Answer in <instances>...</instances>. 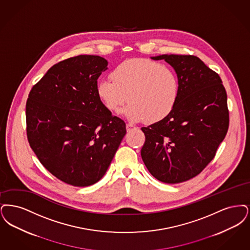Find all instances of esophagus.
<instances>
[{"mask_svg":"<svg viewBox=\"0 0 250 250\" xmlns=\"http://www.w3.org/2000/svg\"><path fill=\"white\" fill-rule=\"evenodd\" d=\"M126 128H127V131H130V130H135V129H136V127H134L133 125H131L130 123H128V124L126 125Z\"/></svg>","mask_w":250,"mask_h":250,"instance_id":"obj_1","label":"esophagus"}]
</instances>
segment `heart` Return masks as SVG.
<instances>
[{
  "instance_id": "b5f03b06",
  "label": "heart",
  "mask_w": 250,
  "mask_h": 250,
  "mask_svg": "<svg viewBox=\"0 0 250 250\" xmlns=\"http://www.w3.org/2000/svg\"><path fill=\"white\" fill-rule=\"evenodd\" d=\"M111 80L97 85V95L109 111H117L127 100L123 114L130 121L156 123L174 110L180 94L177 74L168 66L148 59L122 62L110 73Z\"/></svg>"
}]
</instances>
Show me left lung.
Instances as JSON below:
<instances>
[{"label": "left lung", "instance_id": "8db88e82", "mask_svg": "<svg viewBox=\"0 0 250 250\" xmlns=\"http://www.w3.org/2000/svg\"><path fill=\"white\" fill-rule=\"evenodd\" d=\"M174 67L180 94L173 112L141 130L143 162L163 183L175 184L200 174L215 158L229 129L227 93L215 71L193 55H162Z\"/></svg>", "mask_w": 250, "mask_h": 250}]
</instances>
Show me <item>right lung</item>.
Listing matches in <instances>:
<instances>
[{
    "instance_id": "add662e5",
    "label": "right lung",
    "mask_w": 250,
    "mask_h": 250,
    "mask_svg": "<svg viewBox=\"0 0 250 250\" xmlns=\"http://www.w3.org/2000/svg\"><path fill=\"white\" fill-rule=\"evenodd\" d=\"M100 56L79 55L52 66L26 103L27 138L43 167L66 184L87 187L108 169L126 134L97 95L107 69Z\"/></svg>"
}]
</instances>
